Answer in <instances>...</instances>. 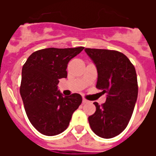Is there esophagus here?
<instances>
[{
    "mask_svg": "<svg viewBox=\"0 0 156 156\" xmlns=\"http://www.w3.org/2000/svg\"><path fill=\"white\" fill-rule=\"evenodd\" d=\"M82 102H83V104H86V103L88 102V101L87 100V99H85V98H83Z\"/></svg>",
    "mask_w": 156,
    "mask_h": 156,
    "instance_id": "obj_1",
    "label": "esophagus"
}]
</instances>
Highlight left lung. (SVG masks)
<instances>
[{"label": "left lung", "instance_id": "8db88e82", "mask_svg": "<svg viewBox=\"0 0 156 156\" xmlns=\"http://www.w3.org/2000/svg\"><path fill=\"white\" fill-rule=\"evenodd\" d=\"M98 71L96 87L107 94L105 102H94L96 111L88 117L90 128L103 138H112L127 126L137 101L136 70L127 57L117 51L85 48Z\"/></svg>", "mask_w": 156, "mask_h": 156}]
</instances>
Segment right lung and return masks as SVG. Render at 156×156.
<instances>
[{
	"instance_id": "1",
	"label": "right lung",
	"mask_w": 156,
	"mask_h": 156,
	"mask_svg": "<svg viewBox=\"0 0 156 156\" xmlns=\"http://www.w3.org/2000/svg\"><path fill=\"white\" fill-rule=\"evenodd\" d=\"M83 48L41 49L32 54L23 65L20 94L29 120L42 134L62 133L82 103L80 94L63 96L57 85L59 80L67 77L69 62Z\"/></svg>"
}]
</instances>
